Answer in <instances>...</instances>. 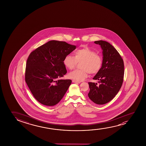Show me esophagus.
I'll list each match as a JSON object with an SVG mask.
<instances>
[{"label":"esophagus","mask_w":146,"mask_h":146,"mask_svg":"<svg viewBox=\"0 0 146 146\" xmlns=\"http://www.w3.org/2000/svg\"><path fill=\"white\" fill-rule=\"evenodd\" d=\"M73 82H74V83H80L81 82H78V81H77L76 80H73Z\"/></svg>","instance_id":"obj_1"}]
</instances>
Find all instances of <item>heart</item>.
Wrapping results in <instances>:
<instances>
[{
    "mask_svg": "<svg viewBox=\"0 0 146 146\" xmlns=\"http://www.w3.org/2000/svg\"><path fill=\"white\" fill-rule=\"evenodd\" d=\"M80 70H75L70 72L69 77L81 82L85 80L88 76L89 73L96 74L102 67V59L94 50L88 47H84L74 53V57L68 55L65 57L63 64L66 68L72 70L77 63H80Z\"/></svg>",
    "mask_w": 146,
    "mask_h": 146,
    "instance_id": "heart-1",
    "label": "heart"
}]
</instances>
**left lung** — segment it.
I'll use <instances>...</instances> for the list:
<instances>
[{"mask_svg":"<svg viewBox=\"0 0 146 146\" xmlns=\"http://www.w3.org/2000/svg\"><path fill=\"white\" fill-rule=\"evenodd\" d=\"M94 43L101 46L103 54L101 68L93 78L98 80L97 83L89 82L90 91L88 97L98 105L110 102L121 88L124 75L123 60L117 50L108 42L103 40Z\"/></svg>","mask_w":146,"mask_h":146,"instance_id":"1","label":"left lung"}]
</instances>
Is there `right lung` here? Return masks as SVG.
<instances>
[{
    "instance_id": "add662e5",
    "label": "right lung",
    "mask_w": 146,
    "mask_h": 146,
    "mask_svg": "<svg viewBox=\"0 0 146 146\" xmlns=\"http://www.w3.org/2000/svg\"><path fill=\"white\" fill-rule=\"evenodd\" d=\"M76 48L64 41L51 40L32 51L26 62L25 79L33 96L41 104H58L71 84L60 79L67 73L63 60Z\"/></svg>"
}]
</instances>
